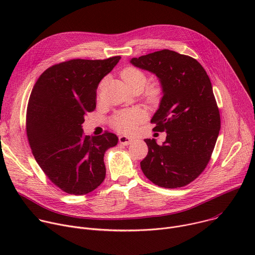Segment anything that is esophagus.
Wrapping results in <instances>:
<instances>
[{
	"instance_id": "obj_1",
	"label": "esophagus",
	"mask_w": 255,
	"mask_h": 255,
	"mask_svg": "<svg viewBox=\"0 0 255 255\" xmlns=\"http://www.w3.org/2000/svg\"><path fill=\"white\" fill-rule=\"evenodd\" d=\"M119 142L123 145H129L132 142V138L122 135V136H119Z\"/></svg>"
}]
</instances>
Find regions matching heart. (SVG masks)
Here are the masks:
<instances>
[{"label": "heart", "instance_id": "obj_1", "mask_svg": "<svg viewBox=\"0 0 255 255\" xmlns=\"http://www.w3.org/2000/svg\"><path fill=\"white\" fill-rule=\"evenodd\" d=\"M122 79L125 82L126 86L131 92L140 93L144 90L145 86L147 84V77L144 72L135 67H127L122 71ZM102 85L99 87V93L101 92ZM161 96V90L158 87L151 86L146 92H145V100L148 103H156ZM145 116L142 111L138 109H132V110H125L114 116L112 119V126L114 129L121 133H133L137 126L144 120Z\"/></svg>", "mask_w": 255, "mask_h": 255}]
</instances>
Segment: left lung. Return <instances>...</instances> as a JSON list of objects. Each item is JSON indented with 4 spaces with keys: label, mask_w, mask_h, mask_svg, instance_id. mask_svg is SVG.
<instances>
[{
    "label": "left lung",
    "mask_w": 255,
    "mask_h": 255,
    "mask_svg": "<svg viewBox=\"0 0 255 255\" xmlns=\"http://www.w3.org/2000/svg\"><path fill=\"white\" fill-rule=\"evenodd\" d=\"M130 62L154 74L162 89L151 123L153 131L166 132V139L162 145L154 138L144 139L148 154L140 162L141 169L159 187H185L206 168L221 128L211 81L195 58L168 49Z\"/></svg>",
    "instance_id": "1"
}]
</instances>
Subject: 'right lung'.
<instances>
[{
  "instance_id": "right-lung-1",
  "label": "right lung",
  "mask_w": 255,
  "mask_h": 255,
  "mask_svg": "<svg viewBox=\"0 0 255 255\" xmlns=\"http://www.w3.org/2000/svg\"><path fill=\"white\" fill-rule=\"evenodd\" d=\"M120 58L71 59L52 65L31 92L26 132L32 153L47 177L67 194H89L105 179L104 155L117 145L118 137L108 131L84 135L83 123L96 109L100 82Z\"/></svg>"
}]
</instances>
